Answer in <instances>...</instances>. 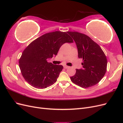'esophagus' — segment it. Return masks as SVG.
I'll return each mask as SVG.
<instances>
[{
  "label": "esophagus",
  "instance_id": "34e87169",
  "mask_svg": "<svg viewBox=\"0 0 123 123\" xmlns=\"http://www.w3.org/2000/svg\"><path fill=\"white\" fill-rule=\"evenodd\" d=\"M64 68L65 69H68V68H70V67H69V66H66V65H65V66H64Z\"/></svg>",
  "mask_w": 123,
  "mask_h": 123
}]
</instances>
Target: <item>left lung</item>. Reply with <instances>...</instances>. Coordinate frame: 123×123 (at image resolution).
<instances>
[{
	"mask_svg": "<svg viewBox=\"0 0 123 123\" xmlns=\"http://www.w3.org/2000/svg\"><path fill=\"white\" fill-rule=\"evenodd\" d=\"M75 42L78 57L83 59V68L76 70L75 75L70 77L73 83L80 87L93 86L101 80L107 70V61L98 44L87 35L77 32H67Z\"/></svg>",
	"mask_w": 123,
	"mask_h": 123,
	"instance_id": "left-lung-1",
	"label": "left lung"
}]
</instances>
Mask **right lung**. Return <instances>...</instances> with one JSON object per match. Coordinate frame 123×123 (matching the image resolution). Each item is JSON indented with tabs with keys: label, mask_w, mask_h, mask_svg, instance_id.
I'll use <instances>...</instances> for the list:
<instances>
[{
	"label": "right lung",
	"mask_w": 123,
	"mask_h": 123,
	"mask_svg": "<svg viewBox=\"0 0 123 123\" xmlns=\"http://www.w3.org/2000/svg\"><path fill=\"white\" fill-rule=\"evenodd\" d=\"M67 32L55 31L46 33L32 42L25 48L19 59V68L27 82L37 89H44L57 81L63 69L62 65L48 62L56 55L65 43H72Z\"/></svg>",
	"instance_id": "1"
}]
</instances>
